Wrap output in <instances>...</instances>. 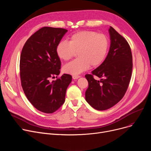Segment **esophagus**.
Here are the masks:
<instances>
[{
  "instance_id": "34e87169",
  "label": "esophagus",
  "mask_w": 151,
  "mask_h": 151,
  "mask_svg": "<svg viewBox=\"0 0 151 151\" xmlns=\"http://www.w3.org/2000/svg\"><path fill=\"white\" fill-rule=\"evenodd\" d=\"M72 78L74 79V80H76V79H78L79 78H80V76H78V75H73Z\"/></svg>"
}]
</instances>
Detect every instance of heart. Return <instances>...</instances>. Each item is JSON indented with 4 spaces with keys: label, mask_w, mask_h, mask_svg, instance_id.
Here are the masks:
<instances>
[{
    "label": "heart",
    "mask_w": 151,
    "mask_h": 151,
    "mask_svg": "<svg viewBox=\"0 0 151 151\" xmlns=\"http://www.w3.org/2000/svg\"><path fill=\"white\" fill-rule=\"evenodd\" d=\"M107 37L93 31H81L70 37L69 42H60L56 49L58 57L68 61L78 52V58L63 67L65 73L78 75L88 70L90 65L96 67L104 61L108 51Z\"/></svg>",
    "instance_id": "obj_1"
}]
</instances>
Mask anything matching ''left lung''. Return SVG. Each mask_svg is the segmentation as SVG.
Listing matches in <instances>:
<instances>
[{
	"instance_id": "8db88e82",
	"label": "left lung",
	"mask_w": 151,
	"mask_h": 151,
	"mask_svg": "<svg viewBox=\"0 0 151 151\" xmlns=\"http://www.w3.org/2000/svg\"><path fill=\"white\" fill-rule=\"evenodd\" d=\"M110 47L101 64L85 75L89 86L85 93L87 102L97 110L113 107L124 96L132 72V54L126 40L112 27L109 29ZM93 76L101 78L96 81Z\"/></svg>"
}]
</instances>
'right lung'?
I'll return each mask as SVG.
<instances>
[{"label":"right lung","instance_id":"obj_1","mask_svg":"<svg viewBox=\"0 0 151 151\" xmlns=\"http://www.w3.org/2000/svg\"><path fill=\"white\" fill-rule=\"evenodd\" d=\"M67 31L43 27L29 38L21 51L19 70L22 89L31 104L45 113H52L63 104L72 79L71 75L63 74L55 81H50L60 73L61 62L56 49Z\"/></svg>","mask_w":151,"mask_h":151}]
</instances>
